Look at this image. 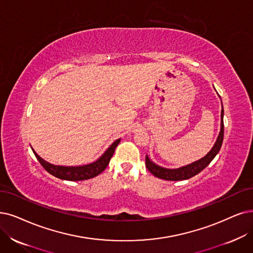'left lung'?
<instances>
[{"label":"left lung","mask_w":253,"mask_h":253,"mask_svg":"<svg viewBox=\"0 0 253 253\" xmlns=\"http://www.w3.org/2000/svg\"><path fill=\"white\" fill-rule=\"evenodd\" d=\"M223 114H224V111H223V107H222L221 129H220L219 136L216 140V143L214 144L213 148H211L210 150V153L208 155H206L203 159H200V160L194 162V163L177 168V169H168V168L161 167V166L155 164L154 162H151L150 159L146 156L145 164H146V167H147L149 172L153 173L156 177L165 179V180H183V179H188V178L193 177L194 175L198 174L200 171H203L217 156V154L219 153V150L221 148L222 142H223V137H224Z\"/></svg>","instance_id":"obj_1"}]
</instances>
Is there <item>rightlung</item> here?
<instances>
[{
	"label": "right lung",
	"mask_w": 253,
	"mask_h": 253,
	"mask_svg": "<svg viewBox=\"0 0 253 253\" xmlns=\"http://www.w3.org/2000/svg\"><path fill=\"white\" fill-rule=\"evenodd\" d=\"M119 142H120V139H117L115 142H113L112 145H111L105 151L103 156L99 159H97L95 162H93V163H90V164L83 165V166H69L68 167V166L53 165V164L48 163V162L44 161L42 158H40L35 153L33 148H32V150H33L35 157L39 161V163L42 164V166L47 171L48 173H50L52 175H54L60 179L76 181V180H84V179L92 178V177L98 175L99 173H102L103 171L107 168L109 162H110L111 158H112L114 151H115V148Z\"/></svg>",
	"instance_id": "1"
}]
</instances>
